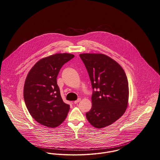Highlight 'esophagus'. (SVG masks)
<instances>
[{"label":"esophagus","mask_w":160,"mask_h":160,"mask_svg":"<svg viewBox=\"0 0 160 160\" xmlns=\"http://www.w3.org/2000/svg\"><path fill=\"white\" fill-rule=\"evenodd\" d=\"M81 100V98H78L77 100H76V101H74V103L76 104V103H78V102H80Z\"/></svg>","instance_id":"obj_1"}]
</instances>
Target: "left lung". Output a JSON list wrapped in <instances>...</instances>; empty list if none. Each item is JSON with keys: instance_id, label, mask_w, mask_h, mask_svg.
I'll return each mask as SVG.
<instances>
[{"instance_id": "obj_1", "label": "left lung", "mask_w": 160, "mask_h": 160, "mask_svg": "<svg viewBox=\"0 0 160 160\" xmlns=\"http://www.w3.org/2000/svg\"><path fill=\"white\" fill-rule=\"evenodd\" d=\"M87 68L93 89L92 106L86 114L97 128L109 126L123 115L128 105L127 77L116 60L101 53L79 54Z\"/></svg>"}]
</instances>
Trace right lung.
I'll use <instances>...</instances> for the list:
<instances>
[{"label": "right lung", "mask_w": 160, "mask_h": 160, "mask_svg": "<svg viewBox=\"0 0 160 160\" xmlns=\"http://www.w3.org/2000/svg\"><path fill=\"white\" fill-rule=\"evenodd\" d=\"M74 56L57 53L39 60L30 69L24 86V99L30 114L49 128L59 126L66 118L70 105L60 95L57 77L62 67Z\"/></svg>", "instance_id": "1"}]
</instances>
